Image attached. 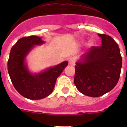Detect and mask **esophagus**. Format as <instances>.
Here are the masks:
<instances>
[{
	"mask_svg": "<svg viewBox=\"0 0 127 127\" xmlns=\"http://www.w3.org/2000/svg\"><path fill=\"white\" fill-rule=\"evenodd\" d=\"M68 63L72 66L74 65V64H75V59L74 57H70L68 59Z\"/></svg>",
	"mask_w": 127,
	"mask_h": 127,
	"instance_id": "34e87169",
	"label": "esophagus"
}]
</instances>
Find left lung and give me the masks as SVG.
Instances as JSON below:
<instances>
[{
  "label": "left lung",
  "mask_w": 127,
  "mask_h": 127,
  "mask_svg": "<svg viewBox=\"0 0 127 127\" xmlns=\"http://www.w3.org/2000/svg\"><path fill=\"white\" fill-rule=\"evenodd\" d=\"M101 45L92 47L75 66L74 84L82 94L99 97L114 88L120 77L122 57L118 44L108 35L98 34Z\"/></svg>",
  "instance_id": "8db88e82"
}]
</instances>
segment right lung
<instances>
[{"label": "right lung", "instance_id": "1", "mask_svg": "<svg viewBox=\"0 0 127 127\" xmlns=\"http://www.w3.org/2000/svg\"><path fill=\"white\" fill-rule=\"evenodd\" d=\"M43 42L40 37L35 35L20 38L11 49L8 61V71L15 89L22 96L33 100L51 94L57 78L68 64L64 61L39 74H31L24 63L26 56L33 46Z\"/></svg>", "mask_w": 127, "mask_h": 127}]
</instances>
